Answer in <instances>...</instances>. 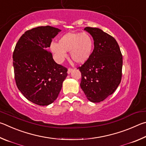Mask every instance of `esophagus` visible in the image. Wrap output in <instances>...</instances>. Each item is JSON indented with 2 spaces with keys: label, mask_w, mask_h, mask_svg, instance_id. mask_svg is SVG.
Instances as JSON below:
<instances>
[{
  "label": "esophagus",
  "mask_w": 146,
  "mask_h": 146,
  "mask_svg": "<svg viewBox=\"0 0 146 146\" xmlns=\"http://www.w3.org/2000/svg\"><path fill=\"white\" fill-rule=\"evenodd\" d=\"M72 70L73 69L72 68H68V71H67V72H68V74H70L72 71Z\"/></svg>",
  "instance_id": "34e87169"
}]
</instances>
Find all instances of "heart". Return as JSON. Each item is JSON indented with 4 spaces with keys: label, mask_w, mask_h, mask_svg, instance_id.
Masks as SVG:
<instances>
[{
    "label": "heart",
    "mask_w": 146,
    "mask_h": 146,
    "mask_svg": "<svg viewBox=\"0 0 146 146\" xmlns=\"http://www.w3.org/2000/svg\"><path fill=\"white\" fill-rule=\"evenodd\" d=\"M50 48L59 61H62L66 56V52L70 51L72 60L83 64L92 53L94 41L88 33H68L60 38L58 43H51Z\"/></svg>",
    "instance_id": "1"
}]
</instances>
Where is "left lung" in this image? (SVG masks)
Listing matches in <instances>:
<instances>
[{"mask_svg":"<svg viewBox=\"0 0 146 146\" xmlns=\"http://www.w3.org/2000/svg\"><path fill=\"white\" fill-rule=\"evenodd\" d=\"M94 48L90 58L79 66L80 86L89 101L99 103L113 94L122 78V55L116 40L99 28L86 27Z\"/></svg>","mask_w":146,"mask_h":146,"instance_id":"8db88e82","label":"left lung"}]
</instances>
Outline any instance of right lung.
<instances>
[{
	"label": "right lung",
	"instance_id": "1",
	"mask_svg": "<svg viewBox=\"0 0 146 146\" xmlns=\"http://www.w3.org/2000/svg\"><path fill=\"white\" fill-rule=\"evenodd\" d=\"M60 29L47 25L27 30L13 54L15 80L25 98L40 106L52 103L67 76V68L54 61L47 48Z\"/></svg>",
	"mask_w": 146,
	"mask_h": 146
}]
</instances>
